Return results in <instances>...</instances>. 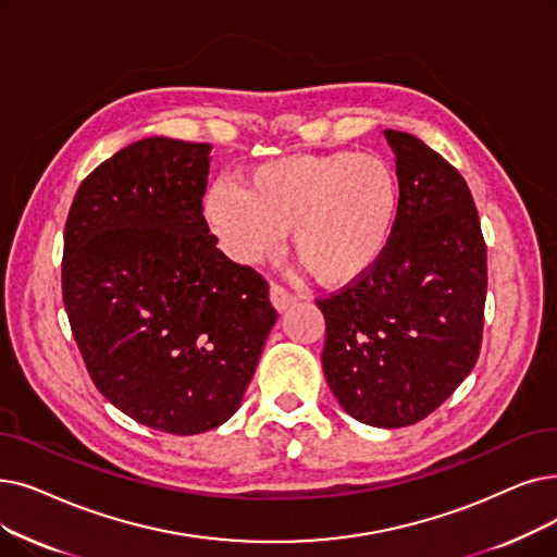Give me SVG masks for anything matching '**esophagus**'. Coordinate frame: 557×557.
<instances>
[{
    "label": "esophagus",
    "instance_id": "obj_1",
    "mask_svg": "<svg viewBox=\"0 0 557 557\" xmlns=\"http://www.w3.org/2000/svg\"><path fill=\"white\" fill-rule=\"evenodd\" d=\"M300 300V296L298 294H294V292H288L286 286H282V284H271V302L280 309V311H284V309H288L292 305H296Z\"/></svg>",
    "mask_w": 557,
    "mask_h": 557
}]
</instances>
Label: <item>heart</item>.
Wrapping results in <instances>:
<instances>
[{"label":"heart","mask_w":557,"mask_h":557,"mask_svg":"<svg viewBox=\"0 0 557 557\" xmlns=\"http://www.w3.org/2000/svg\"><path fill=\"white\" fill-rule=\"evenodd\" d=\"M400 209L394 168L377 154L336 150L265 161L244 182H215L205 219L236 261L277 250L292 230V250L327 286L367 275L389 246Z\"/></svg>","instance_id":"b5f03b06"}]
</instances>
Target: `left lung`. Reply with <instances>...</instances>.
<instances>
[{
  "label": "left lung",
  "instance_id": "obj_1",
  "mask_svg": "<svg viewBox=\"0 0 557 557\" xmlns=\"http://www.w3.org/2000/svg\"><path fill=\"white\" fill-rule=\"evenodd\" d=\"M396 154L400 209L373 269L317 298L323 371L350 417L375 428L423 421L475 367L487 298V246L465 177L405 132Z\"/></svg>",
  "mask_w": 557,
  "mask_h": 557
}]
</instances>
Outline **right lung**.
<instances>
[{
	"label": "right lung",
	"instance_id": "right-lung-1",
	"mask_svg": "<svg viewBox=\"0 0 557 557\" xmlns=\"http://www.w3.org/2000/svg\"><path fill=\"white\" fill-rule=\"evenodd\" d=\"M209 163V143H132L82 182L63 236V305L90 380L171 434L236 412L277 321L269 282L215 248Z\"/></svg>",
	"mask_w": 557,
	"mask_h": 557
}]
</instances>
